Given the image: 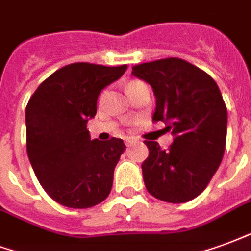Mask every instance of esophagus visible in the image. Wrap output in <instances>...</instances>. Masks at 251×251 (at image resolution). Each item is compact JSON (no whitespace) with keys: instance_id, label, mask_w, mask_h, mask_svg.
<instances>
[{"instance_id":"34e87169","label":"esophagus","mask_w":251,"mask_h":251,"mask_svg":"<svg viewBox=\"0 0 251 251\" xmlns=\"http://www.w3.org/2000/svg\"><path fill=\"white\" fill-rule=\"evenodd\" d=\"M125 142H126V145L129 146V145L138 142V140H137V138H134V137H127V138H125Z\"/></svg>"}]
</instances>
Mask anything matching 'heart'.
I'll return each instance as SVG.
<instances>
[{"mask_svg":"<svg viewBox=\"0 0 251 251\" xmlns=\"http://www.w3.org/2000/svg\"><path fill=\"white\" fill-rule=\"evenodd\" d=\"M135 83H140V82H138V81H134V82H130L129 85H135Z\"/></svg>","mask_w":251,"mask_h":251,"instance_id":"heart-1","label":"heart"}]
</instances>
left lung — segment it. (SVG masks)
<instances>
[{"label": "left lung", "instance_id": "obj_1", "mask_svg": "<svg viewBox=\"0 0 251 251\" xmlns=\"http://www.w3.org/2000/svg\"><path fill=\"white\" fill-rule=\"evenodd\" d=\"M131 74L149 83L155 96L153 121H162L174 137L168 150L145 141L142 163L148 192L161 201L183 203L201 194L225 153L227 110L218 85L185 59L137 65Z\"/></svg>", "mask_w": 251, "mask_h": 251}]
</instances>
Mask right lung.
Masks as SVG:
<instances>
[{
	"label": "right lung",
	"instance_id": "obj_1",
	"mask_svg": "<svg viewBox=\"0 0 251 251\" xmlns=\"http://www.w3.org/2000/svg\"><path fill=\"white\" fill-rule=\"evenodd\" d=\"M127 65L78 62L41 83L26 106V150L37 179L50 198L72 209L101 203L110 194L114 168L126 149L121 138H90L86 124L97 113L100 93Z\"/></svg>",
	"mask_w": 251,
	"mask_h": 251
}]
</instances>
